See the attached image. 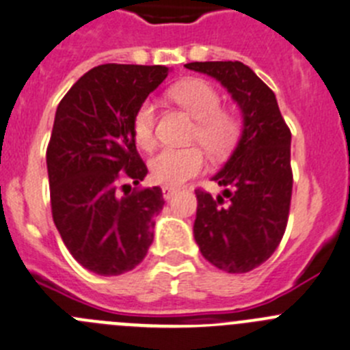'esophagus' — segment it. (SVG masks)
<instances>
[{
	"label": "esophagus",
	"instance_id": "obj_1",
	"mask_svg": "<svg viewBox=\"0 0 350 350\" xmlns=\"http://www.w3.org/2000/svg\"><path fill=\"white\" fill-rule=\"evenodd\" d=\"M176 188H172V186H162V195H164L165 200H171L172 197L176 195Z\"/></svg>",
	"mask_w": 350,
	"mask_h": 350
}]
</instances>
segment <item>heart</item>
<instances>
[{"label":"heart","instance_id":"b5f03b06","mask_svg":"<svg viewBox=\"0 0 350 350\" xmlns=\"http://www.w3.org/2000/svg\"><path fill=\"white\" fill-rule=\"evenodd\" d=\"M169 96L195 119L191 142L200 143L214 159H223L233 152L240 142L241 120L237 113L221 109L223 98L211 83L202 79L183 81L169 90ZM155 103L145 100L133 117V136L143 150L155 145ZM204 167L205 157L198 146L164 148L150 160L152 179L165 186H179Z\"/></svg>","mask_w":350,"mask_h":350}]
</instances>
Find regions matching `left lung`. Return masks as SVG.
Masks as SVG:
<instances>
[{
    "label": "left lung",
    "mask_w": 350,
    "mask_h": 350,
    "mask_svg": "<svg viewBox=\"0 0 350 350\" xmlns=\"http://www.w3.org/2000/svg\"><path fill=\"white\" fill-rule=\"evenodd\" d=\"M185 67L219 81L243 116L237 148L212 178L224 186L223 195L195 190V241L215 267L249 273L273 256L288 223L292 133L273 91L241 62H191Z\"/></svg>",
    "instance_id": "obj_1"
}]
</instances>
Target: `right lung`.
Masks as SVG:
<instances>
[{
  "instance_id": "right-lung-1",
  "label": "right lung",
  "mask_w": 350,
  "mask_h": 350,
  "mask_svg": "<svg viewBox=\"0 0 350 350\" xmlns=\"http://www.w3.org/2000/svg\"><path fill=\"white\" fill-rule=\"evenodd\" d=\"M164 65H98L62 98L46 150L51 214L72 257L93 273L135 269L153 241L159 186L136 190L148 172L133 117L167 77Z\"/></svg>"
}]
</instances>
